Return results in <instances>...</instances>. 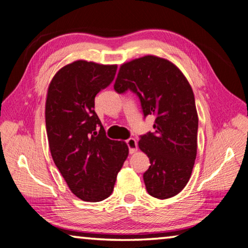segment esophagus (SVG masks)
<instances>
[{"label":"esophagus","instance_id":"1","mask_svg":"<svg viewBox=\"0 0 248 248\" xmlns=\"http://www.w3.org/2000/svg\"><path fill=\"white\" fill-rule=\"evenodd\" d=\"M125 143H127V145H128V148H129V152L130 153H134V152H137V150H138V143H137V141H136V139H133V138H130V139H128L127 141H125Z\"/></svg>","mask_w":248,"mask_h":248}]
</instances>
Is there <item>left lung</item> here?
Segmentation results:
<instances>
[{
	"mask_svg": "<svg viewBox=\"0 0 248 248\" xmlns=\"http://www.w3.org/2000/svg\"><path fill=\"white\" fill-rule=\"evenodd\" d=\"M114 89L119 94L131 91L139 97L144 117L155 116L154 132L139 141L151 163L143 174L146 190L157 199L179 194L197 156L198 115L190 84L169 60L145 56L120 66Z\"/></svg>",
	"mask_w": 248,
	"mask_h": 248,
	"instance_id": "left-lung-1",
	"label": "left lung"
}]
</instances>
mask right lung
<instances>
[{
  "label": "right lung",
  "mask_w": 248,
  "mask_h": 248,
  "mask_svg": "<svg viewBox=\"0 0 248 248\" xmlns=\"http://www.w3.org/2000/svg\"><path fill=\"white\" fill-rule=\"evenodd\" d=\"M116 71L117 65L78 60L59 70L48 87L50 152L71 191L84 201L111 195L129 154L124 142L108 139L94 110L95 96L114 81Z\"/></svg>",
  "instance_id": "right-lung-1"
}]
</instances>
